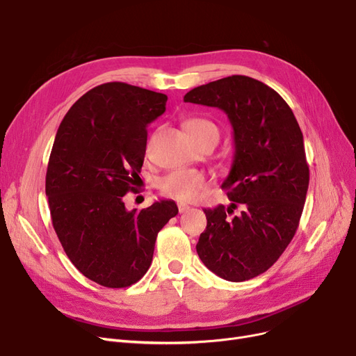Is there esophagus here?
<instances>
[{
	"label": "esophagus",
	"mask_w": 356,
	"mask_h": 356,
	"mask_svg": "<svg viewBox=\"0 0 356 356\" xmlns=\"http://www.w3.org/2000/svg\"><path fill=\"white\" fill-rule=\"evenodd\" d=\"M188 211H191V207H188V204H184V203H179V212L180 213H184Z\"/></svg>",
	"instance_id": "esophagus-1"
}]
</instances>
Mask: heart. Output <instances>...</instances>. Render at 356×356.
<instances>
[{"label":"heart","instance_id":"heart-1","mask_svg":"<svg viewBox=\"0 0 356 356\" xmlns=\"http://www.w3.org/2000/svg\"><path fill=\"white\" fill-rule=\"evenodd\" d=\"M184 128L195 143L208 136H218L216 125L203 118H191L184 122ZM209 186V179L193 168H177L159 180V189L164 196L180 202H192Z\"/></svg>","mask_w":356,"mask_h":356}]
</instances>
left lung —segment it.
I'll return each mask as SVG.
<instances>
[{"label": "left lung", "instance_id": "8db88e82", "mask_svg": "<svg viewBox=\"0 0 356 356\" xmlns=\"http://www.w3.org/2000/svg\"><path fill=\"white\" fill-rule=\"evenodd\" d=\"M183 101L219 108L232 125L235 153L222 183L232 203L203 211L196 251L220 278L245 282L275 263L300 222L309 188L302 129L274 89L242 74L197 86ZM238 204L241 215L229 218Z\"/></svg>", "mask_w": 356, "mask_h": 356}]
</instances>
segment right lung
Instances as JSON below:
<instances>
[{
    "mask_svg": "<svg viewBox=\"0 0 356 356\" xmlns=\"http://www.w3.org/2000/svg\"><path fill=\"white\" fill-rule=\"evenodd\" d=\"M165 102L164 93L104 83L72 105L56 134L46 173L53 228L72 264L104 287L137 283L157 234L179 212L168 199L141 211L124 203L140 177L147 125Z\"/></svg>",
    "mask_w": 356,
    "mask_h": 356,
    "instance_id": "right-lung-1",
    "label": "right lung"
}]
</instances>
